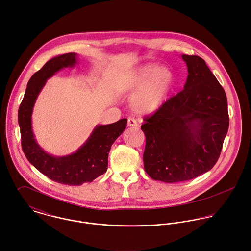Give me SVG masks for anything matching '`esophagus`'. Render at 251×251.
I'll use <instances>...</instances> for the list:
<instances>
[{
	"label": "esophagus",
	"instance_id": "esophagus-1",
	"mask_svg": "<svg viewBox=\"0 0 251 251\" xmlns=\"http://www.w3.org/2000/svg\"><path fill=\"white\" fill-rule=\"evenodd\" d=\"M127 126H138V122L134 118H129L127 120Z\"/></svg>",
	"mask_w": 251,
	"mask_h": 251
}]
</instances>
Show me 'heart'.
I'll use <instances>...</instances> for the list:
<instances>
[{"label": "heart", "mask_w": 251, "mask_h": 251, "mask_svg": "<svg viewBox=\"0 0 251 251\" xmlns=\"http://www.w3.org/2000/svg\"><path fill=\"white\" fill-rule=\"evenodd\" d=\"M175 76L167 68L149 64L130 73L126 88L137 92L131 98V106L136 113L151 114L166 102L174 86Z\"/></svg>", "instance_id": "obj_1"}]
</instances>
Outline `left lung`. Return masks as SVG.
Returning a JSON list of instances; mask_svg holds the SVG:
<instances>
[{"label": "left lung", "mask_w": 251, "mask_h": 251, "mask_svg": "<svg viewBox=\"0 0 251 251\" xmlns=\"http://www.w3.org/2000/svg\"><path fill=\"white\" fill-rule=\"evenodd\" d=\"M183 90L144 118V168L155 180L194 179L215 166L229 127L225 92L206 62L182 55Z\"/></svg>", "instance_id": "1"}]
</instances>
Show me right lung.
Listing matches in <instances>:
<instances>
[{
	"instance_id": "right-lung-1",
	"label": "right lung",
	"mask_w": 251,
	"mask_h": 251,
	"mask_svg": "<svg viewBox=\"0 0 251 251\" xmlns=\"http://www.w3.org/2000/svg\"><path fill=\"white\" fill-rule=\"evenodd\" d=\"M77 54L68 53L49 60L29 80L18 110L21 146L27 159L49 179L68 185L91 182L107 170L108 153L112 144L126 127V119L96 126L89 139L75 152L66 156H53L36 143L32 129V113L36 98L46 80L64 68L77 63Z\"/></svg>"
}]
</instances>
